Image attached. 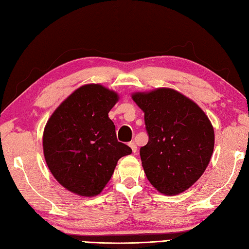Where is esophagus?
Segmentation results:
<instances>
[{
	"label": "esophagus",
	"instance_id": "esophagus-1",
	"mask_svg": "<svg viewBox=\"0 0 249 249\" xmlns=\"http://www.w3.org/2000/svg\"><path fill=\"white\" fill-rule=\"evenodd\" d=\"M129 146L131 147V150H132L133 153H137V151H138V147H137V145H136V143H134L133 141H131V142L129 143Z\"/></svg>",
	"mask_w": 249,
	"mask_h": 249
}]
</instances>
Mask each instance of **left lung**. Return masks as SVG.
Instances as JSON below:
<instances>
[{
  "label": "left lung",
  "instance_id": "1",
  "mask_svg": "<svg viewBox=\"0 0 249 249\" xmlns=\"http://www.w3.org/2000/svg\"><path fill=\"white\" fill-rule=\"evenodd\" d=\"M144 112L147 144L140 149L147 179L160 194L178 195L206 171L214 147L209 118L193 100L171 89L132 95Z\"/></svg>",
  "mask_w": 249,
  "mask_h": 249
}]
</instances>
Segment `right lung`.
Returning <instances> with one entry per match:
<instances>
[{
  "label": "right lung",
  "mask_w": 249,
  "mask_h": 249,
  "mask_svg": "<svg viewBox=\"0 0 249 249\" xmlns=\"http://www.w3.org/2000/svg\"><path fill=\"white\" fill-rule=\"evenodd\" d=\"M115 91L84 85L52 113L43 131V154L54 178L72 193L93 197L110 180L118 160L132 150L117 140L108 112Z\"/></svg>",
  "instance_id": "add662e5"
}]
</instances>
